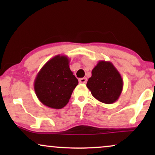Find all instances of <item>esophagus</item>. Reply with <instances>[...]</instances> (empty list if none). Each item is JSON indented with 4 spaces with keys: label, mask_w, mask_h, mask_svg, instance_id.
Listing matches in <instances>:
<instances>
[{
    "label": "esophagus",
    "mask_w": 155,
    "mask_h": 155,
    "mask_svg": "<svg viewBox=\"0 0 155 155\" xmlns=\"http://www.w3.org/2000/svg\"><path fill=\"white\" fill-rule=\"evenodd\" d=\"M87 80L86 78H80V79H79V82H80V83H86Z\"/></svg>",
    "instance_id": "1"
}]
</instances>
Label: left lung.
<instances>
[{
  "label": "left lung",
  "instance_id": "left-lung-1",
  "mask_svg": "<svg viewBox=\"0 0 155 155\" xmlns=\"http://www.w3.org/2000/svg\"><path fill=\"white\" fill-rule=\"evenodd\" d=\"M124 81L121 75L110 61H99L92 71L87 87L92 96L101 102L110 104L119 98Z\"/></svg>",
  "mask_w": 155,
  "mask_h": 155
}]
</instances>
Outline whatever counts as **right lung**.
Masks as SVG:
<instances>
[{"label":"right lung","mask_w":155,"mask_h":155,"mask_svg":"<svg viewBox=\"0 0 155 155\" xmlns=\"http://www.w3.org/2000/svg\"><path fill=\"white\" fill-rule=\"evenodd\" d=\"M69 58L57 55L47 61L35 80L39 100L52 109H62L68 103L78 80L69 67Z\"/></svg>","instance_id":"right-lung-1"}]
</instances>
